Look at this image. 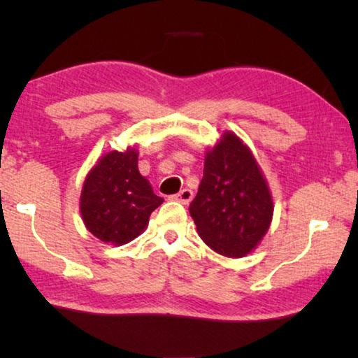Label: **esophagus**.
I'll list each match as a JSON object with an SVG mask.
<instances>
[{"instance_id":"34e87169","label":"esophagus","mask_w":358,"mask_h":358,"mask_svg":"<svg viewBox=\"0 0 358 358\" xmlns=\"http://www.w3.org/2000/svg\"><path fill=\"white\" fill-rule=\"evenodd\" d=\"M192 196H194L192 191L187 189V187H185V189H181L178 194H175L173 199H175V201L181 202L183 205H187L192 201Z\"/></svg>"}]
</instances>
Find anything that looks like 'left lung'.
Segmentation results:
<instances>
[{
	"instance_id": "obj_1",
	"label": "left lung",
	"mask_w": 358,
	"mask_h": 358,
	"mask_svg": "<svg viewBox=\"0 0 358 358\" xmlns=\"http://www.w3.org/2000/svg\"><path fill=\"white\" fill-rule=\"evenodd\" d=\"M189 213L201 238L227 257L259 245L273 216V201L250 148L226 132L205 156L203 178Z\"/></svg>"
}]
</instances>
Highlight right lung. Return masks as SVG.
Returning a JSON list of instances; mask_svg holds the SVG:
<instances>
[{
  "label": "right lung",
  "instance_id": "1",
  "mask_svg": "<svg viewBox=\"0 0 358 358\" xmlns=\"http://www.w3.org/2000/svg\"><path fill=\"white\" fill-rule=\"evenodd\" d=\"M134 148L110 151L85 178L80 213L85 226L104 243H129L148 226V217L162 203L137 167Z\"/></svg>",
  "mask_w": 358,
  "mask_h": 358
}]
</instances>
